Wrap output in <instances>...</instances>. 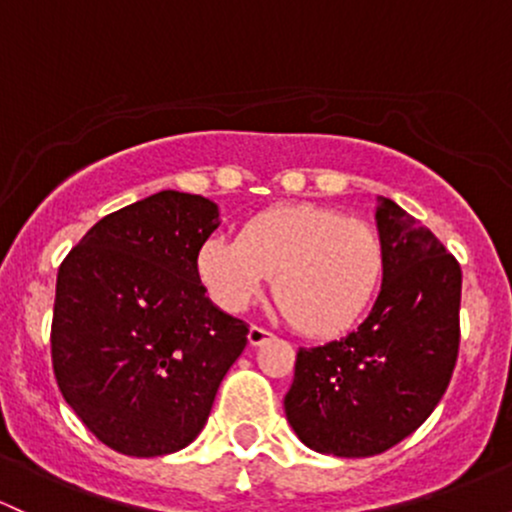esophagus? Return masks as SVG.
Returning <instances> with one entry per match:
<instances>
[{"label": "esophagus", "instance_id": "34e87169", "mask_svg": "<svg viewBox=\"0 0 512 512\" xmlns=\"http://www.w3.org/2000/svg\"><path fill=\"white\" fill-rule=\"evenodd\" d=\"M274 335L269 333L267 328H262V325H250V333H247V342H250L252 347L257 345H265L267 340H272Z\"/></svg>", "mask_w": 512, "mask_h": 512}]
</instances>
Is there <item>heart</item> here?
<instances>
[{
    "instance_id": "1",
    "label": "heart",
    "mask_w": 512,
    "mask_h": 512,
    "mask_svg": "<svg viewBox=\"0 0 512 512\" xmlns=\"http://www.w3.org/2000/svg\"><path fill=\"white\" fill-rule=\"evenodd\" d=\"M386 269L379 230L323 206H274L247 218L238 240L213 235L196 274L223 311H245L274 277V299L306 335L342 333L374 301Z\"/></svg>"
}]
</instances>
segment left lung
<instances>
[{
	"instance_id": "obj_1",
	"label": "left lung",
	"mask_w": 512,
	"mask_h": 512,
	"mask_svg": "<svg viewBox=\"0 0 512 512\" xmlns=\"http://www.w3.org/2000/svg\"><path fill=\"white\" fill-rule=\"evenodd\" d=\"M381 294L345 338L301 347L284 411L303 445L335 457L381 454L428 420L459 355L462 267L430 228L379 199Z\"/></svg>"
}]
</instances>
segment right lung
<instances>
[{
  "label": "right lung",
  "mask_w": 512,
  "mask_h": 512,
  "mask_svg": "<svg viewBox=\"0 0 512 512\" xmlns=\"http://www.w3.org/2000/svg\"><path fill=\"white\" fill-rule=\"evenodd\" d=\"M216 228L209 199L160 192L94 223L58 269L55 381L89 432L128 457L187 447L247 345V323L218 311L196 274Z\"/></svg>",
  "instance_id": "right-lung-1"
}]
</instances>
